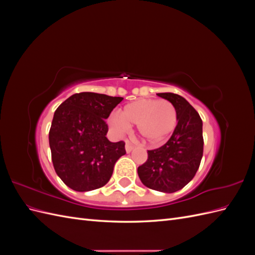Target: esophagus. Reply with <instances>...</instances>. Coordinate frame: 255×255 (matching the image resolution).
<instances>
[{
  "instance_id": "obj_1",
  "label": "esophagus",
  "mask_w": 255,
  "mask_h": 255,
  "mask_svg": "<svg viewBox=\"0 0 255 255\" xmlns=\"http://www.w3.org/2000/svg\"><path fill=\"white\" fill-rule=\"evenodd\" d=\"M134 148H135V145L132 142H129L128 140H127V142H126V151H127V153H130Z\"/></svg>"
}]
</instances>
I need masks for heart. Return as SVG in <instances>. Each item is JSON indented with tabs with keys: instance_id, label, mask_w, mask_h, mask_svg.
<instances>
[{
	"instance_id": "1",
	"label": "heart",
	"mask_w": 255,
	"mask_h": 255,
	"mask_svg": "<svg viewBox=\"0 0 255 255\" xmlns=\"http://www.w3.org/2000/svg\"><path fill=\"white\" fill-rule=\"evenodd\" d=\"M109 123L117 134L125 133L129 126H137L143 141L157 146L165 143L174 132L177 113L167 100L140 99L127 104L120 115L113 114Z\"/></svg>"
}]
</instances>
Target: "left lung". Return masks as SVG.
<instances>
[{
  "label": "left lung",
  "instance_id": "left-lung-1",
  "mask_svg": "<svg viewBox=\"0 0 255 255\" xmlns=\"http://www.w3.org/2000/svg\"><path fill=\"white\" fill-rule=\"evenodd\" d=\"M157 96L173 104L177 125L164 145L148 151V159L137 172L144 186L171 194L186 186L198 171L203 155V123L186 99L171 92Z\"/></svg>",
  "mask_w": 255,
  "mask_h": 255
}]
</instances>
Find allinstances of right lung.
I'll list each match as a JSON object with an SVG mask.
<instances>
[{"label":"right lung","mask_w":255,"mask_h":255,"mask_svg":"<svg viewBox=\"0 0 255 255\" xmlns=\"http://www.w3.org/2000/svg\"><path fill=\"white\" fill-rule=\"evenodd\" d=\"M123 98L96 92L69 97L54 113L49 133L53 166L68 187L89 191L110 181L126 154L125 142L107 139L105 120Z\"/></svg>","instance_id":"1"}]
</instances>
